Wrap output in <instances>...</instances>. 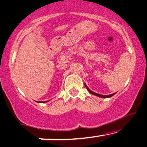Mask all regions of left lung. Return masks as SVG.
Returning a JSON list of instances; mask_svg holds the SVG:
<instances>
[{"mask_svg":"<svg viewBox=\"0 0 147 147\" xmlns=\"http://www.w3.org/2000/svg\"><path fill=\"white\" fill-rule=\"evenodd\" d=\"M84 85H85V86H86V88H87V90H88V92H89L90 93H91V94H93V95H95V96H98V97H100V98H110V97H112V96H114V94H115V93H113V94L108 95V96H104V95L98 94V93H95V92H93L92 91H91V90H90L89 88H88V86H86V84H84Z\"/></svg>","mask_w":147,"mask_h":147,"instance_id":"obj_1","label":"left lung"}]
</instances>
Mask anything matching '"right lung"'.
<instances>
[{"instance_id":"obj_1","label":"right lung","mask_w":147,"mask_h":147,"mask_svg":"<svg viewBox=\"0 0 147 147\" xmlns=\"http://www.w3.org/2000/svg\"><path fill=\"white\" fill-rule=\"evenodd\" d=\"M47 102V101H43V102H42V101H41V102H40V103H43V102Z\"/></svg>"}]
</instances>
